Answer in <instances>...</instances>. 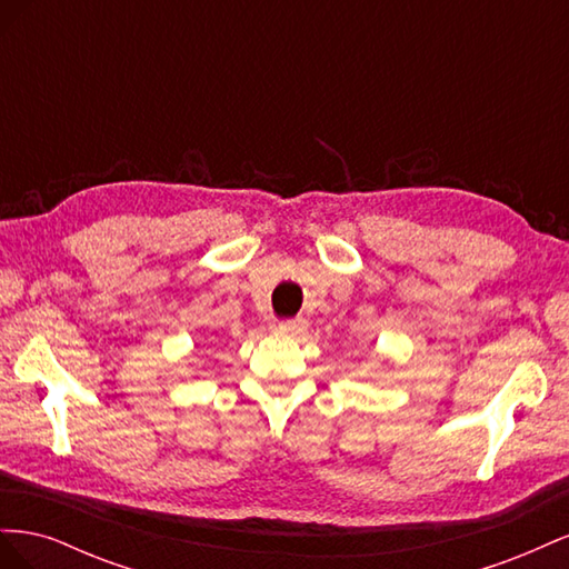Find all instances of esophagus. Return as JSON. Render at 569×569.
<instances>
[{
	"mask_svg": "<svg viewBox=\"0 0 569 569\" xmlns=\"http://www.w3.org/2000/svg\"><path fill=\"white\" fill-rule=\"evenodd\" d=\"M306 327V322L301 320V318H295V320H282L280 325H278V330L280 332H284V335H299L301 330Z\"/></svg>",
	"mask_w": 569,
	"mask_h": 569,
	"instance_id": "obj_1",
	"label": "esophagus"
}]
</instances>
